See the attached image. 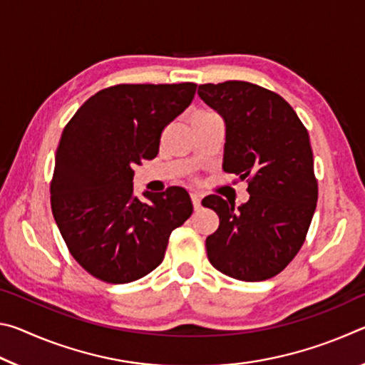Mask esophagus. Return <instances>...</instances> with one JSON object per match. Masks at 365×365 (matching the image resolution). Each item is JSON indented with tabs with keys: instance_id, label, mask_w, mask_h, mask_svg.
<instances>
[{
	"instance_id": "obj_1",
	"label": "esophagus",
	"mask_w": 365,
	"mask_h": 365,
	"mask_svg": "<svg viewBox=\"0 0 365 365\" xmlns=\"http://www.w3.org/2000/svg\"><path fill=\"white\" fill-rule=\"evenodd\" d=\"M190 196H191V202H193L195 211H197V209L201 207V195L196 193V191H193V193H190Z\"/></svg>"
}]
</instances>
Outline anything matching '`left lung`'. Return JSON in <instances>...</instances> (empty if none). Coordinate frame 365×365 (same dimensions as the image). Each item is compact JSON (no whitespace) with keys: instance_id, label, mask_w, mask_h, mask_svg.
I'll use <instances>...</instances> for the list:
<instances>
[{"instance_id":"1","label":"left lung","mask_w":365,"mask_h":365,"mask_svg":"<svg viewBox=\"0 0 365 365\" xmlns=\"http://www.w3.org/2000/svg\"><path fill=\"white\" fill-rule=\"evenodd\" d=\"M197 95L225 122L222 168L248 178L250 193L240 206L217 195L202 200L220 220L206 238L209 262L237 280L272 279L298 255L316 211L309 133L280 95L259 85L206 83Z\"/></svg>"}]
</instances>
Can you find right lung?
<instances>
[{
	"label": "right lung",
	"mask_w": 365,
	"mask_h": 365,
	"mask_svg": "<svg viewBox=\"0 0 365 365\" xmlns=\"http://www.w3.org/2000/svg\"><path fill=\"white\" fill-rule=\"evenodd\" d=\"M196 83L115 85L88 98L56 150L51 209L73 259L103 282L128 283L163 262L172 230L193 212L180 187L133 195V168L159 153L164 127Z\"/></svg>",
	"instance_id": "add662e5"
}]
</instances>
